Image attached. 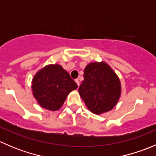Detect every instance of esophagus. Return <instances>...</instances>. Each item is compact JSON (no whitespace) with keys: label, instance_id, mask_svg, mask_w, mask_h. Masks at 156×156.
<instances>
[{"label":"esophagus","instance_id":"esophagus-1","mask_svg":"<svg viewBox=\"0 0 156 156\" xmlns=\"http://www.w3.org/2000/svg\"><path fill=\"white\" fill-rule=\"evenodd\" d=\"M75 82H76L77 85L79 86V84H80V81H79V80H78V79H76V80H75Z\"/></svg>","mask_w":156,"mask_h":156}]
</instances>
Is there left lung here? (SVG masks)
<instances>
[{
  "label": "left lung",
  "instance_id": "1",
  "mask_svg": "<svg viewBox=\"0 0 156 156\" xmlns=\"http://www.w3.org/2000/svg\"><path fill=\"white\" fill-rule=\"evenodd\" d=\"M78 92L88 109L102 115L117 105L122 94V84L117 74L104 61L88 63Z\"/></svg>",
  "mask_w": 156,
  "mask_h": 156
}]
</instances>
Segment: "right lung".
Listing matches in <instances>:
<instances>
[{
  "mask_svg": "<svg viewBox=\"0 0 156 156\" xmlns=\"http://www.w3.org/2000/svg\"><path fill=\"white\" fill-rule=\"evenodd\" d=\"M31 87L39 106L54 112L62 107L69 93L78 85L62 66L48 64L36 72Z\"/></svg>",
  "mask_w": 156,
  "mask_h": 156,
  "instance_id": "add662e5",
  "label": "right lung"
}]
</instances>
